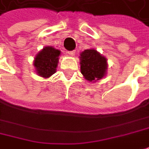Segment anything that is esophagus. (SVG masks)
<instances>
[{
	"label": "esophagus",
	"mask_w": 149,
	"mask_h": 149,
	"mask_svg": "<svg viewBox=\"0 0 149 149\" xmlns=\"http://www.w3.org/2000/svg\"><path fill=\"white\" fill-rule=\"evenodd\" d=\"M68 54L70 56H74L75 54V51H74V50H73V51H69V52H68Z\"/></svg>",
	"instance_id": "esophagus-1"
}]
</instances>
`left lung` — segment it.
<instances>
[{
    "label": "left lung",
    "instance_id": "obj_1",
    "mask_svg": "<svg viewBox=\"0 0 149 149\" xmlns=\"http://www.w3.org/2000/svg\"><path fill=\"white\" fill-rule=\"evenodd\" d=\"M80 72L89 82H96L107 73V59L95 49H86L79 56Z\"/></svg>",
    "mask_w": 149,
    "mask_h": 149
}]
</instances>
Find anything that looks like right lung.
I'll return each instance as SVG.
<instances>
[{"instance_id": "add662e5", "label": "right lung", "mask_w": 149, "mask_h": 149, "mask_svg": "<svg viewBox=\"0 0 149 149\" xmlns=\"http://www.w3.org/2000/svg\"><path fill=\"white\" fill-rule=\"evenodd\" d=\"M61 52L52 46H47L40 50L34 58L33 66L38 75L47 79L56 73Z\"/></svg>"}]
</instances>
